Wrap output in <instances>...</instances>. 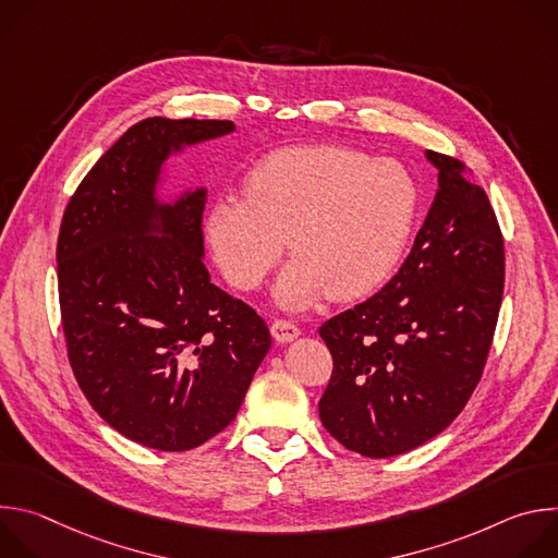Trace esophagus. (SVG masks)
I'll list each match as a JSON object with an SVG mask.
<instances>
[{
	"instance_id": "esophagus-1",
	"label": "esophagus",
	"mask_w": 558,
	"mask_h": 558,
	"mask_svg": "<svg viewBox=\"0 0 558 558\" xmlns=\"http://www.w3.org/2000/svg\"><path fill=\"white\" fill-rule=\"evenodd\" d=\"M271 336L276 338V342L287 344L300 336V329L291 320H282V317H278V320H274V325H271Z\"/></svg>"
}]
</instances>
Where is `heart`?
Segmentation results:
<instances>
[{
    "label": "heart",
    "instance_id": "heart-1",
    "mask_svg": "<svg viewBox=\"0 0 558 558\" xmlns=\"http://www.w3.org/2000/svg\"><path fill=\"white\" fill-rule=\"evenodd\" d=\"M420 192L404 166L338 145H300L265 156L245 196L218 198L205 235L222 276L256 289L287 247L293 256L276 302L304 308L327 291L351 300L384 282L415 225Z\"/></svg>",
    "mask_w": 558,
    "mask_h": 558
}]
</instances>
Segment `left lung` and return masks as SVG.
Wrapping results in <instances>:
<instances>
[{"label": "left lung", "mask_w": 558, "mask_h": 558, "mask_svg": "<svg viewBox=\"0 0 558 558\" xmlns=\"http://www.w3.org/2000/svg\"><path fill=\"white\" fill-rule=\"evenodd\" d=\"M437 194L402 269L331 317L323 426L384 459L439 435L480 384L504 298V235L486 192L452 156L426 149Z\"/></svg>", "instance_id": "1"}]
</instances>
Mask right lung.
I'll use <instances>...</instances> for the list:
<instances>
[{"label":"right lung","instance_id":"1","mask_svg":"<svg viewBox=\"0 0 558 558\" xmlns=\"http://www.w3.org/2000/svg\"><path fill=\"white\" fill-rule=\"evenodd\" d=\"M233 130L211 119L138 121L76 187L59 229L72 373L104 422L154 450H192L227 428L271 349L263 317L209 280L207 190L158 198L172 154Z\"/></svg>","mask_w":558,"mask_h":558}]
</instances>
